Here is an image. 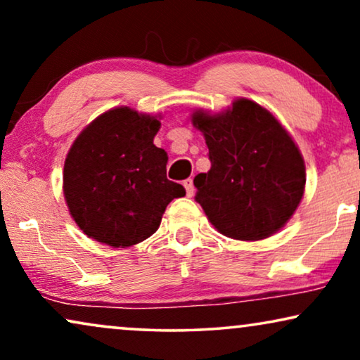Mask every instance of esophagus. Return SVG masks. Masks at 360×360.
<instances>
[{"label":"esophagus","instance_id":"34e87169","mask_svg":"<svg viewBox=\"0 0 360 360\" xmlns=\"http://www.w3.org/2000/svg\"><path fill=\"white\" fill-rule=\"evenodd\" d=\"M184 186H185V190H186V195H188V196H193V191H195L193 180H191V179H186V180L184 181Z\"/></svg>","mask_w":360,"mask_h":360}]
</instances>
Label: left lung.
<instances>
[{
	"label": "left lung",
	"mask_w": 360,
	"mask_h": 360,
	"mask_svg": "<svg viewBox=\"0 0 360 360\" xmlns=\"http://www.w3.org/2000/svg\"><path fill=\"white\" fill-rule=\"evenodd\" d=\"M211 169L198 174L195 200L216 231L260 240L282 229L304 193L307 169L298 146L269 110L238 98L219 112L196 110Z\"/></svg>",
	"instance_id": "8db88e82"
}]
</instances>
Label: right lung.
Masks as SVG:
<instances>
[{
    "instance_id": "add662e5",
    "label": "right lung",
    "mask_w": 360,
    "mask_h": 360,
    "mask_svg": "<svg viewBox=\"0 0 360 360\" xmlns=\"http://www.w3.org/2000/svg\"><path fill=\"white\" fill-rule=\"evenodd\" d=\"M160 116L111 108L83 129L63 165V196L88 238L129 248L159 229L174 198L185 196L167 179L169 155L154 144Z\"/></svg>"
}]
</instances>
